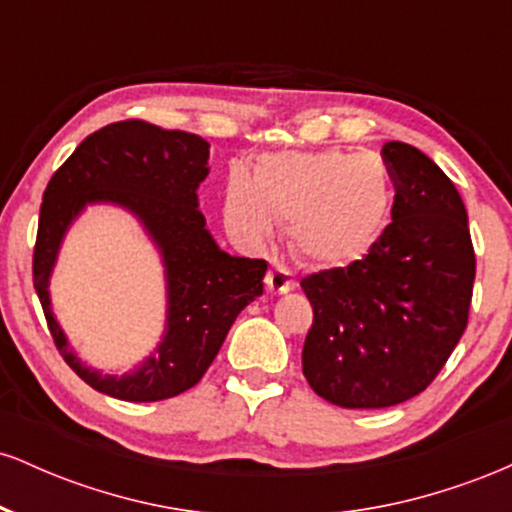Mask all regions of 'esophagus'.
<instances>
[{
    "label": "esophagus",
    "mask_w": 512,
    "mask_h": 512,
    "mask_svg": "<svg viewBox=\"0 0 512 512\" xmlns=\"http://www.w3.org/2000/svg\"><path fill=\"white\" fill-rule=\"evenodd\" d=\"M298 286L296 276L289 267H284V264L274 262L272 267H269V274H267V289L272 293H289Z\"/></svg>",
    "instance_id": "1"
}]
</instances>
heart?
<instances>
[{
  "label": "heart",
  "mask_w": 512,
  "mask_h": 512,
  "mask_svg": "<svg viewBox=\"0 0 512 512\" xmlns=\"http://www.w3.org/2000/svg\"><path fill=\"white\" fill-rule=\"evenodd\" d=\"M392 204L395 187L378 156L281 151L262 156L252 178L243 168L228 173L223 221L248 245H262L276 223L291 221V243L305 260L342 267L383 236Z\"/></svg>",
  "instance_id": "1"
}]
</instances>
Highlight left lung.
Returning <instances> with one entry per match:
<instances>
[{"label": "left lung", "instance_id": "left-lung-1", "mask_svg": "<svg viewBox=\"0 0 512 512\" xmlns=\"http://www.w3.org/2000/svg\"><path fill=\"white\" fill-rule=\"evenodd\" d=\"M392 223L349 267L301 281L313 305L303 375L327 402L383 409L424 392L467 327L474 248L467 209L424 151L383 146Z\"/></svg>", "mask_w": 512, "mask_h": 512}]
</instances>
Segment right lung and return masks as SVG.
<instances>
[{
	"label": "right lung",
	"mask_w": 512,
	"mask_h": 512,
	"mask_svg": "<svg viewBox=\"0 0 512 512\" xmlns=\"http://www.w3.org/2000/svg\"><path fill=\"white\" fill-rule=\"evenodd\" d=\"M209 144L142 120L115 122L76 146L43 195L33 286L57 349L93 390L122 402H158L202 380L240 310L264 291L267 262L228 255L209 233L197 187ZM108 203L138 219L162 257L167 320L155 351L129 374H103L75 356L51 310L49 279L63 238L88 206Z\"/></svg>",
	"instance_id": "add662e5"
}]
</instances>
